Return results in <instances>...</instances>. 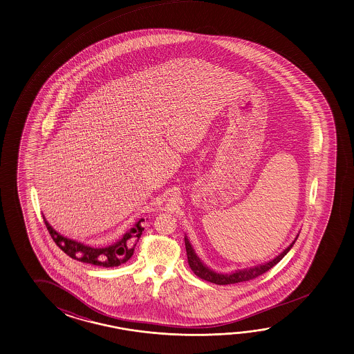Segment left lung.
<instances>
[{"label": "left lung", "instance_id": "left-lung-1", "mask_svg": "<svg viewBox=\"0 0 354 354\" xmlns=\"http://www.w3.org/2000/svg\"><path fill=\"white\" fill-rule=\"evenodd\" d=\"M296 239L290 243V247H287L279 256H277L274 259H272L270 262L261 264V266H257V267H252V268H248V270H236L234 273H231V274H221V273H217V272H214V270H209L208 267H206L205 264L201 262L200 258L197 257V254L193 251L192 245H191L189 241H188L187 238H185V245H186L188 264H189L191 270H193V273H194L196 276L202 278V279H205L207 282L223 286V284L247 282V281H251V279H254V278H257V277L262 276L267 270H270L273 266H276V264L290 252V248L295 245Z\"/></svg>", "mask_w": 354, "mask_h": 354}]
</instances>
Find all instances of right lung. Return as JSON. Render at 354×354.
Returning a JSON list of instances; mask_svg holds the SVG:
<instances>
[{
  "label": "right lung",
  "mask_w": 354,
  "mask_h": 354,
  "mask_svg": "<svg viewBox=\"0 0 354 354\" xmlns=\"http://www.w3.org/2000/svg\"><path fill=\"white\" fill-rule=\"evenodd\" d=\"M44 221L47 230L51 234L52 239L67 256L84 263L93 264V266H100L106 268L126 263L129 258L133 256L136 245L143 231V227L141 225L143 219H141L136 223L131 231L123 236L122 239H120L115 245L104 247V248H95V247L84 245V243H80L61 236L52 228L51 225H48L45 217Z\"/></svg>",
  "instance_id": "add662e5"
}]
</instances>
